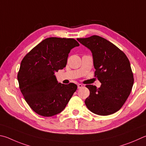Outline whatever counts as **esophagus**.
I'll return each instance as SVG.
<instances>
[{
    "label": "esophagus",
    "mask_w": 146,
    "mask_h": 146,
    "mask_svg": "<svg viewBox=\"0 0 146 146\" xmlns=\"http://www.w3.org/2000/svg\"><path fill=\"white\" fill-rule=\"evenodd\" d=\"M83 87V85H81V84H78V88H81Z\"/></svg>",
    "instance_id": "1"
}]
</instances>
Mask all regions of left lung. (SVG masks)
<instances>
[{
  "label": "left lung",
  "mask_w": 146,
  "mask_h": 146,
  "mask_svg": "<svg viewBox=\"0 0 146 146\" xmlns=\"http://www.w3.org/2000/svg\"><path fill=\"white\" fill-rule=\"evenodd\" d=\"M77 40L91 50L95 77L101 83L98 88L92 85L86 86L90 90L85 101L86 107L99 115L115 113L127 100L133 85L128 58L117 46L99 36Z\"/></svg>",
  "instance_id": "left-lung-1"
}]
</instances>
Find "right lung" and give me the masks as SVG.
I'll return each mask as SVG.
<instances>
[{
	"instance_id": "right-lung-1",
	"label": "right lung",
	"mask_w": 146,
	"mask_h": 146,
	"mask_svg": "<svg viewBox=\"0 0 146 146\" xmlns=\"http://www.w3.org/2000/svg\"><path fill=\"white\" fill-rule=\"evenodd\" d=\"M80 45L73 38H47L24 56L17 79L25 101L40 115L62 111L77 90L74 83H58L55 72L65 67L70 50Z\"/></svg>"
}]
</instances>
